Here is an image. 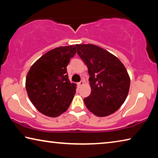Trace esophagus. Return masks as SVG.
<instances>
[{
    "instance_id": "esophagus-1",
    "label": "esophagus",
    "mask_w": 158,
    "mask_h": 158,
    "mask_svg": "<svg viewBox=\"0 0 158 158\" xmlns=\"http://www.w3.org/2000/svg\"><path fill=\"white\" fill-rule=\"evenodd\" d=\"M84 84V80H81V81H80L78 83V85H79V86H81V85H82Z\"/></svg>"
}]
</instances>
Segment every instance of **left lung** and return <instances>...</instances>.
Here are the masks:
<instances>
[{
  "instance_id": "obj_1",
  "label": "left lung",
  "mask_w": 158,
  "mask_h": 158,
  "mask_svg": "<svg viewBox=\"0 0 158 158\" xmlns=\"http://www.w3.org/2000/svg\"><path fill=\"white\" fill-rule=\"evenodd\" d=\"M79 57L86 65L91 93L84 98L88 109L98 116H109L124 103L130 79L121 60L96 45L76 44Z\"/></svg>"
}]
</instances>
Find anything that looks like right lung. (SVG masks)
<instances>
[{"instance_id": "add662e5", "label": "right lung", "mask_w": 158, "mask_h": 158, "mask_svg": "<svg viewBox=\"0 0 158 158\" xmlns=\"http://www.w3.org/2000/svg\"><path fill=\"white\" fill-rule=\"evenodd\" d=\"M76 53L74 45L55 48L31 66L26 79L28 98L45 116L57 117L67 111L76 93L67 73L70 58Z\"/></svg>"}]
</instances>
